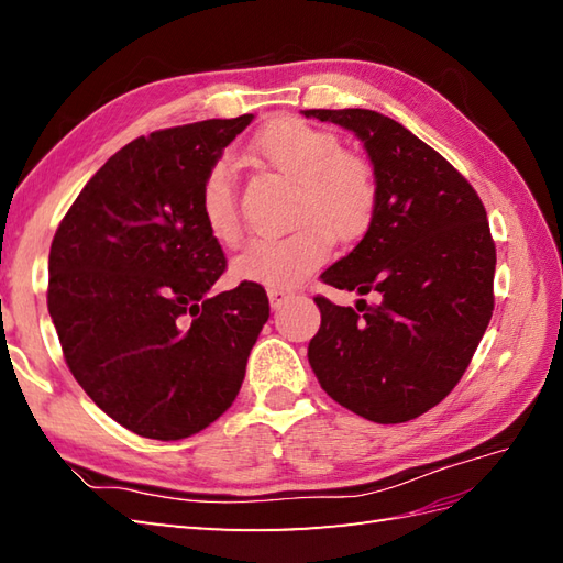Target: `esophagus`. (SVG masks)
Wrapping results in <instances>:
<instances>
[{
    "label": "esophagus",
    "instance_id": "obj_1",
    "mask_svg": "<svg viewBox=\"0 0 563 563\" xmlns=\"http://www.w3.org/2000/svg\"><path fill=\"white\" fill-rule=\"evenodd\" d=\"M290 297H292L290 290H285V288H268V300H271V307H273V309L283 307L285 302L290 300Z\"/></svg>",
    "mask_w": 563,
    "mask_h": 563
}]
</instances>
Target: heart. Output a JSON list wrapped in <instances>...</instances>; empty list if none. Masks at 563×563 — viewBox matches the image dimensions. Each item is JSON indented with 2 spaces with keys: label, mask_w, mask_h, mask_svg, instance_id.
<instances>
[{
  "label": "heart",
  "mask_w": 563,
  "mask_h": 563,
  "mask_svg": "<svg viewBox=\"0 0 563 563\" xmlns=\"http://www.w3.org/2000/svg\"><path fill=\"white\" fill-rule=\"evenodd\" d=\"M254 157L297 184L292 224L285 236L249 242L232 261L236 280L268 288H295L329 256V236L351 242L373 220L377 181L369 164L343 152L341 140L300 118L273 121L251 142ZM198 206L208 232L220 244H234L242 234L232 164L214 162L202 176Z\"/></svg>",
  "instance_id": "1"
}]
</instances>
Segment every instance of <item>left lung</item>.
<instances>
[{"label": "left lung", "mask_w": 563, "mask_h": 563, "mask_svg": "<svg viewBox=\"0 0 563 563\" xmlns=\"http://www.w3.org/2000/svg\"><path fill=\"white\" fill-rule=\"evenodd\" d=\"M305 115L355 133L377 181L361 244L321 273L333 288L375 295V305L314 297L321 327L309 365L321 389L353 413L411 421L457 385L492 321L496 246L484 202L445 157L387 115Z\"/></svg>", "instance_id": "obj_1"}]
</instances>
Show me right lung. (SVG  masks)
Returning <instances> with one entry per match:
<instances>
[{"instance_id": "right-lung-1", "label": "right lung", "mask_w": 563, "mask_h": 563, "mask_svg": "<svg viewBox=\"0 0 563 563\" xmlns=\"http://www.w3.org/2000/svg\"><path fill=\"white\" fill-rule=\"evenodd\" d=\"M254 115L157 130L118 150L59 222L47 309L69 373L113 421L152 440L230 409L271 307L258 283L210 295L222 246L202 176Z\"/></svg>"}]
</instances>
